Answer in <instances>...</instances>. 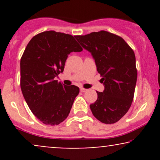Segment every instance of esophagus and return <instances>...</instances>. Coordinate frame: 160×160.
Wrapping results in <instances>:
<instances>
[{"mask_svg":"<svg viewBox=\"0 0 160 160\" xmlns=\"http://www.w3.org/2000/svg\"><path fill=\"white\" fill-rule=\"evenodd\" d=\"M80 91H81L82 92H86L88 91V89H85V88H80Z\"/></svg>","mask_w":160,"mask_h":160,"instance_id":"obj_1","label":"esophagus"}]
</instances>
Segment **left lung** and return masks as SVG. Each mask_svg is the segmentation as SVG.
<instances>
[{
	"mask_svg": "<svg viewBox=\"0 0 160 160\" xmlns=\"http://www.w3.org/2000/svg\"><path fill=\"white\" fill-rule=\"evenodd\" d=\"M74 37L92 53L104 86L90 104L92 113L103 123H115L132 103L137 81L135 52L121 37L106 31Z\"/></svg>",
	"mask_w": 160,
	"mask_h": 160,
	"instance_id": "left-lung-1",
	"label": "left lung"
}]
</instances>
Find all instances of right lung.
Segmentation results:
<instances>
[{"mask_svg": "<svg viewBox=\"0 0 160 160\" xmlns=\"http://www.w3.org/2000/svg\"><path fill=\"white\" fill-rule=\"evenodd\" d=\"M82 50L72 35L55 31L38 34L28 43L20 61V86L33 114L43 123L58 125L68 116L80 89L54 78L63 72L68 54Z\"/></svg>", "mask_w": 160, "mask_h": 160, "instance_id": "1", "label": "right lung"}]
</instances>
